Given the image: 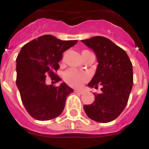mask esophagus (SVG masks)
<instances>
[{
	"mask_svg": "<svg viewBox=\"0 0 149 149\" xmlns=\"http://www.w3.org/2000/svg\"><path fill=\"white\" fill-rule=\"evenodd\" d=\"M75 92L77 93H79V94H83L84 93V91H79V90H75Z\"/></svg>",
	"mask_w": 149,
	"mask_h": 149,
	"instance_id": "34e87169",
	"label": "esophagus"
}]
</instances>
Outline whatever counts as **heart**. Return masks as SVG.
Here are the masks:
<instances>
[{
	"label": "heart",
	"instance_id": "obj_1",
	"mask_svg": "<svg viewBox=\"0 0 149 149\" xmlns=\"http://www.w3.org/2000/svg\"><path fill=\"white\" fill-rule=\"evenodd\" d=\"M86 52H90L85 50L82 52V54L86 53ZM64 79L70 86L72 87H79L88 80L89 77L88 74L85 72L75 70V69H71L68 70L67 72H65L64 75Z\"/></svg>",
	"mask_w": 149,
	"mask_h": 149
}]
</instances>
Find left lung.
Segmentation results:
<instances>
[{"label":"left lung","mask_w":149,"mask_h":149,"mask_svg":"<svg viewBox=\"0 0 149 149\" xmlns=\"http://www.w3.org/2000/svg\"><path fill=\"white\" fill-rule=\"evenodd\" d=\"M82 42L93 50L98 62L88 86H102L101 93H94L95 100L84 105V111L97 122H110L120 115L127 104L133 86L132 63L125 50L105 37L95 36Z\"/></svg>","instance_id":"1"}]
</instances>
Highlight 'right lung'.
Listing matches in <instances>:
<instances>
[{"mask_svg":"<svg viewBox=\"0 0 149 149\" xmlns=\"http://www.w3.org/2000/svg\"><path fill=\"white\" fill-rule=\"evenodd\" d=\"M77 40L63 41L45 35L27 43L16 58V85L28 113L36 120H49L60 115L65 100L73 90L62 83L58 86L47 85L46 79L58 83L56 74L63 53L77 43Z\"/></svg>","mask_w":149,"mask_h":149,"instance_id":"obj_1","label":"right lung"}]
</instances>
